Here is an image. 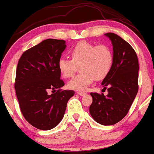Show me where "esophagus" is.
<instances>
[{"label":"esophagus","mask_w":154,"mask_h":154,"mask_svg":"<svg viewBox=\"0 0 154 154\" xmlns=\"http://www.w3.org/2000/svg\"><path fill=\"white\" fill-rule=\"evenodd\" d=\"M77 94L80 95V96H84V95H86V93L85 92H82V91H78L77 92Z\"/></svg>","instance_id":"34e87169"}]
</instances>
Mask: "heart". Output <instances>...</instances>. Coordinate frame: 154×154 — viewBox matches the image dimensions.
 Returning a JSON list of instances; mask_svg holds the SVG:
<instances>
[{
    "label": "heart",
    "mask_w": 154,
    "mask_h": 154,
    "mask_svg": "<svg viewBox=\"0 0 154 154\" xmlns=\"http://www.w3.org/2000/svg\"><path fill=\"white\" fill-rule=\"evenodd\" d=\"M71 59L60 58L57 65L63 77L73 76L79 66L81 72L69 81L68 87L76 91H84L95 80L107 77L114 62L111 48L106 45H98L86 41L79 42L69 51Z\"/></svg>",
    "instance_id": "obj_1"
}]
</instances>
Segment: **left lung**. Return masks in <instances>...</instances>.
<instances>
[{
  "instance_id": "1",
  "label": "left lung",
  "mask_w": 154,
  "mask_h": 154,
  "mask_svg": "<svg viewBox=\"0 0 154 154\" xmlns=\"http://www.w3.org/2000/svg\"><path fill=\"white\" fill-rule=\"evenodd\" d=\"M113 45L114 62L110 72L102 81L108 95L91 93L90 114L96 122L113 125L127 115L138 91L139 64L137 54L119 35L108 32Z\"/></svg>"
}]
</instances>
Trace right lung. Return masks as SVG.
<instances>
[{
    "label": "right lung",
    "mask_w": 154,
    "mask_h": 154,
    "mask_svg": "<svg viewBox=\"0 0 154 154\" xmlns=\"http://www.w3.org/2000/svg\"><path fill=\"white\" fill-rule=\"evenodd\" d=\"M63 40L47 39L24 51L16 72L15 91L23 116L31 125L42 130L57 126L63 119L73 91H61L64 85L58 61L66 48ZM59 89L51 95L48 89Z\"/></svg>",
    "instance_id": "obj_1"
}]
</instances>
